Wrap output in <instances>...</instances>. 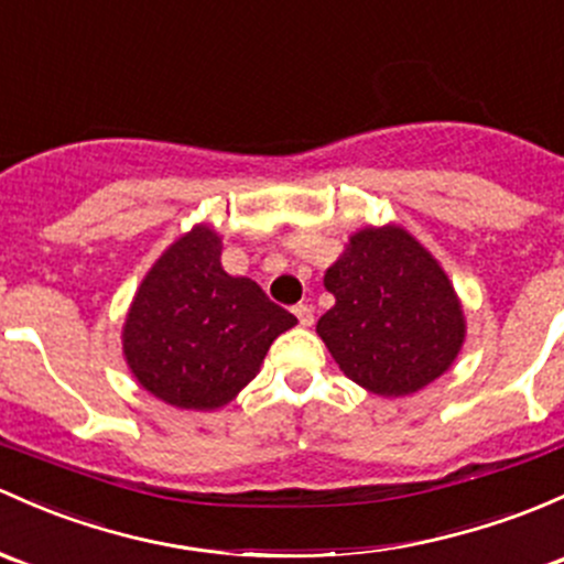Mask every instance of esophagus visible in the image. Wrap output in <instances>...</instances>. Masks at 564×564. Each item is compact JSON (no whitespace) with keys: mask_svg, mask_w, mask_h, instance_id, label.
<instances>
[{"mask_svg":"<svg viewBox=\"0 0 564 564\" xmlns=\"http://www.w3.org/2000/svg\"><path fill=\"white\" fill-rule=\"evenodd\" d=\"M294 316H297V322L302 327H311L313 324V307L307 305V302H300L297 307H294Z\"/></svg>","mask_w":564,"mask_h":564,"instance_id":"34e87169","label":"esophagus"}]
</instances>
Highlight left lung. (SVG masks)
Returning <instances> with one entry per match:
<instances>
[{
    "label": "left lung",
    "mask_w": 564,
    "mask_h": 564,
    "mask_svg": "<svg viewBox=\"0 0 564 564\" xmlns=\"http://www.w3.org/2000/svg\"><path fill=\"white\" fill-rule=\"evenodd\" d=\"M335 305L316 332L354 383L381 397L424 389L454 365L465 313L446 270L402 227H365L324 272Z\"/></svg>",
    "instance_id": "8db88e82"
}]
</instances>
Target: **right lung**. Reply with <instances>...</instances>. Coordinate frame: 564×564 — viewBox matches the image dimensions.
I'll return each mask as SVG.
<instances>
[{"label":"right lung","mask_w":564,"mask_h":564,"mask_svg":"<svg viewBox=\"0 0 564 564\" xmlns=\"http://www.w3.org/2000/svg\"><path fill=\"white\" fill-rule=\"evenodd\" d=\"M297 318L251 278L221 267V237L205 224L177 237L142 278L123 322V357L167 405L216 411L232 402Z\"/></svg>","instance_id":"obj_1"}]
</instances>
